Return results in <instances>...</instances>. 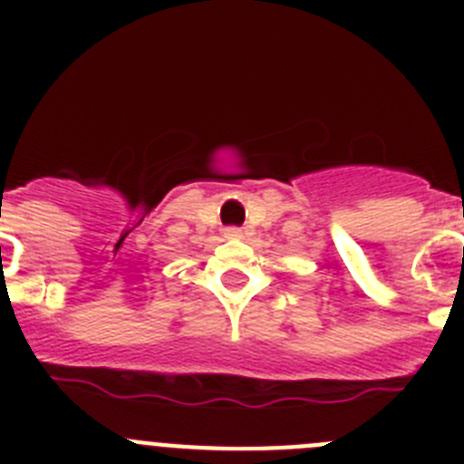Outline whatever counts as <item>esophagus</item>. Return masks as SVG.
I'll return each instance as SVG.
<instances>
[{"label":"esophagus","mask_w":464,"mask_h":464,"mask_svg":"<svg viewBox=\"0 0 464 464\" xmlns=\"http://www.w3.org/2000/svg\"><path fill=\"white\" fill-rule=\"evenodd\" d=\"M225 237H227V239H241V237H244V232H241L239 227H227L225 229Z\"/></svg>","instance_id":"esophagus-1"}]
</instances>
